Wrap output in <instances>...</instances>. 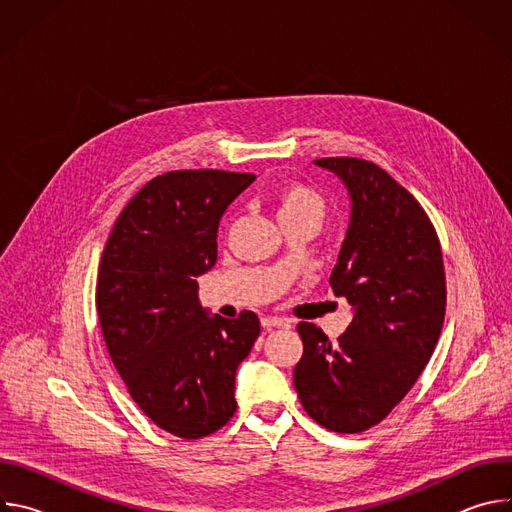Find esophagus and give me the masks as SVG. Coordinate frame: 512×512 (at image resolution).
Returning <instances> with one entry per match:
<instances>
[{
  "instance_id": "34e87169",
  "label": "esophagus",
  "mask_w": 512,
  "mask_h": 512,
  "mask_svg": "<svg viewBox=\"0 0 512 512\" xmlns=\"http://www.w3.org/2000/svg\"><path fill=\"white\" fill-rule=\"evenodd\" d=\"M261 326L265 330H273V328H289V320L285 318H277V316H267L261 320Z\"/></svg>"
}]
</instances>
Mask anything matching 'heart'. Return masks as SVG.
I'll use <instances>...</instances> for the list:
<instances>
[{
	"label": "heart",
	"instance_id": "heart-1",
	"mask_svg": "<svg viewBox=\"0 0 512 512\" xmlns=\"http://www.w3.org/2000/svg\"><path fill=\"white\" fill-rule=\"evenodd\" d=\"M277 216L291 218V216H324V200L322 196L300 182H287L277 192Z\"/></svg>",
	"mask_w": 512,
	"mask_h": 512
}]
</instances>
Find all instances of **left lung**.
Segmentation results:
<instances>
[{"instance_id": "left-lung-1", "label": "left lung", "mask_w": 512, "mask_h": 512, "mask_svg": "<svg viewBox=\"0 0 512 512\" xmlns=\"http://www.w3.org/2000/svg\"><path fill=\"white\" fill-rule=\"evenodd\" d=\"M350 194V225L330 285L354 318L338 342L300 322L294 387L306 413L336 433L381 423L419 379L446 316L442 247L421 204L383 168L322 158Z\"/></svg>"}]
</instances>
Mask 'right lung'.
Segmentation results:
<instances>
[{"label":"right lung","mask_w":512,"mask_h":512,"mask_svg":"<svg viewBox=\"0 0 512 512\" xmlns=\"http://www.w3.org/2000/svg\"><path fill=\"white\" fill-rule=\"evenodd\" d=\"M253 180L225 170L150 180L121 210L101 257L97 314L109 356L139 409L184 440L235 415V375L261 332L249 310L210 318L196 281L216 263L221 216Z\"/></svg>","instance_id":"add662e5"}]
</instances>
